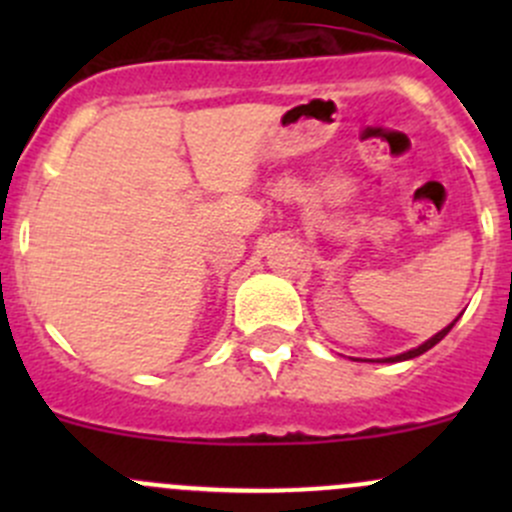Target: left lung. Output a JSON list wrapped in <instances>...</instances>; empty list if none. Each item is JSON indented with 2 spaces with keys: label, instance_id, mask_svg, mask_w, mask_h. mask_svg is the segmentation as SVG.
<instances>
[{
  "label": "left lung",
  "instance_id": "1",
  "mask_svg": "<svg viewBox=\"0 0 512 512\" xmlns=\"http://www.w3.org/2000/svg\"><path fill=\"white\" fill-rule=\"evenodd\" d=\"M456 322H458V319H453V322L448 324L446 329H441V332H438V334H433V337L428 339V342H423L421 347L411 349V352H404V354H399V356H389V359H384V361H406V359H414V356H421L423 352H428V349H431V347H436V344L441 342V339L446 337L448 332H451V329H453V324H456Z\"/></svg>",
  "mask_w": 512,
  "mask_h": 512
}]
</instances>
